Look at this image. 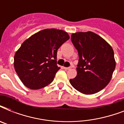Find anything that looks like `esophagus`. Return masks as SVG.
Here are the masks:
<instances>
[{
  "label": "esophagus",
  "mask_w": 124,
  "mask_h": 124,
  "mask_svg": "<svg viewBox=\"0 0 124 124\" xmlns=\"http://www.w3.org/2000/svg\"><path fill=\"white\" fill-rule=\"evenodd\" d=\"M71 68H70V67H68V68H66V67H64V69L66 70H70Z\"/></svg>",
  "instance_id": "1"
}]
</instances>
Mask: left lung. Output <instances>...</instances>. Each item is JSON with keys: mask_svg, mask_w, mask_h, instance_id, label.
<instances>
[{"mask_svg": "<svg viewBox=\"0 0 124 124\" xmlns=\"http://www.w3.org/2000/svg\"><path fill=\"white\" fill-rule=\"evenodd\" d=\"M78 53L77 75L70 82L82 93L99 92L109 84L116 62L111 46L93 32H77L71 38Z\"/></svg>", "mask_w": 124, "mask_h": 124, "instance_id": "8db88e82", "label": "left lung"}]
</instances>
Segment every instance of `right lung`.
Here are the masks:
<instances>
[{"instance_id": "add662e5", "label": "right lung", "mask_w": 124, "mask_h": 124, "mask_svg": "<svg viewBox=\"0 0 124 124\" xmlns=\"http://www.w3.org/2000/svg\"><path fill=\"white\" fill-rule=\"evenodd\" d=\"M70 39L64 31L46 29L22 43L14 56L15 71L22 82L31 89H39L52 82L60 67L57 50Z\"/></svg>"}]
</instances>
